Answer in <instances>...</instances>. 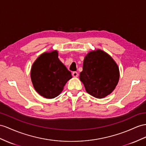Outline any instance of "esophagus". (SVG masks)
Instances as JSON below:
<instances>
[{"label": "esophagus", "instance_id": "34e87169", "mask_svg": "<svg viewBox=\"0 0 146 146\" xmlns=\"http://www.w3.org/2000/svg\"><path fill=\"white\" fill-rule=\"evenodd\" d=\"M72 75H73V77L76 78V77L78 76V73L76 72H73V73H72Z\"/></svg>", "mask_w": 146, "mask_h": 146}]
</instances>
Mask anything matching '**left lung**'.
<instances>
[{"mask_svg": "<svg viewBox=\"0 0 146 146\" xmlns=\"http://www.w3.org/2000/svg\"><path fill=\"white\" fill-rule=\"evenodd\" d=\"M119 78L118 66L107 52L96 49L85 56L80 79L88 94L98 99L106 98L114 91Z\"/></svg>", "mask_w": 146, "mask_h": 146, "instance_id": "8db88e82", "label": "left lung"}]
</instances>
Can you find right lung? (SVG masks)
Segmentation results:
<instances>
[{
    "instance_id": "obj_1",
    "label": "right lung",
    "mask_w": 146,
    "mask_h": 146,
    "mask_svg": "<svg viewBox=\"0 0 146 146\" xmlns=\"http://www.w3.org/2000/svg\"><path fill=\"white\" fill-rule=\"evenodd\" d=\"M57 50L44 52L33 63L31 79L36 91L46 99H53L62 92L72 78V74L60 60Z\"/></svg>"
}]
</instances>
